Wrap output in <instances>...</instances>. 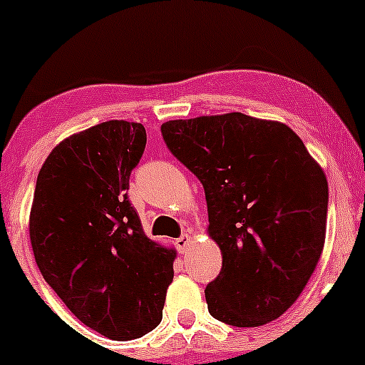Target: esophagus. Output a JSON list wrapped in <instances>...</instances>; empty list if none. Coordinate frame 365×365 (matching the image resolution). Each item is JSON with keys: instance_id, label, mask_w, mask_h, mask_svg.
<instances>
[{"instance_id": "esophagus-1", "label": "esophagus", "mask_w": 365, "mask_h": 365, "mask_svg": "<svg viewBox=\"0 0 365 365\" xmlns=\"http://www.w3.org/2000/svg\"><path fill=\"white\" fill-rule=\"evenodd\" d=\"M190 244H192V238H190L189 235H182V237L176 238V240H175L176 249H178L180 252H185L187 249L190 247Z\"/></svg>"}]
</instances>
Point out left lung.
<instances>
[{
	"mask_svg": "<svg viewBox=\"0 0 365 365\" xmlns=\"http://www.w3.org/2000/svg\"><path fill=\"white\" fill-rule=\"evenodd\" d=\"M165 145L205 189L222 270L205 289L210 314L259 327L284 314L311 279L327 231L329 183L281 121L242 113L162 123Z\"/></svg>",
	"mask_w": 365,
	"mask_h": 365,
	"instance_id": "8db88e82",
	"label": "left lung"
}]
</instances>
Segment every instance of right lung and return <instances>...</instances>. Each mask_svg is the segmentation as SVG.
I'll return each mask as SVG.
<instances>
[{"instance_id":"obj_1","label":"right lung","mask_w":365,"mask_h":365,"mask_svg":"<svg viewBox=\"0 0 365 365\" xmlns=\"http://www.w3.org/2000/svg\"><path fill=\"white\" fill-rule=\"evenodd\" d=\"M146 146L141 123L111 120L63 139L38 173L29 213L35 261L79 322L114 341L162 319L175 249L145 235L127 197Z\"/></svg>"}]
</instances>
